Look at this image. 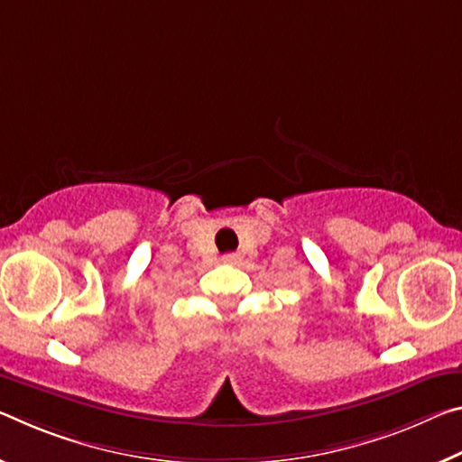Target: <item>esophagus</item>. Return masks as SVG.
<instances>
[{"label": "esophagus", "mask_w": 462, "mask_h": 462, "mask_svg": "<svg viewBox=\"0 0 462 462\" xmlns=\"http://www.w3.org/2000/svg\"><path fill=\"white\" fill-rule=\"evenodd\" d=\"M222 261H224V263H228V265H236V263H240V254H236V253H228V254H224Z\"/></svg>", "instance_id": "obj_1"}]
</instances>
